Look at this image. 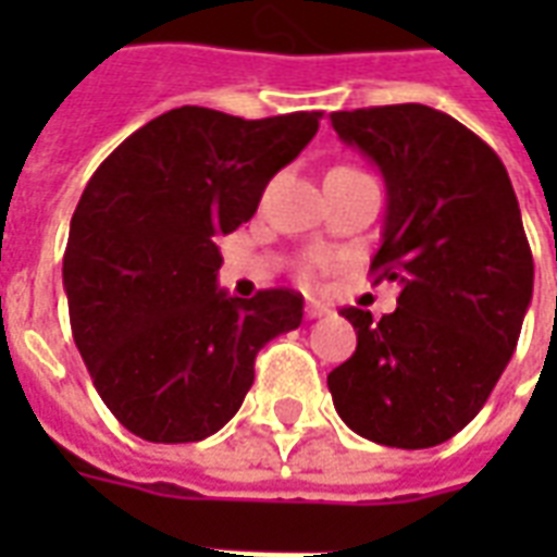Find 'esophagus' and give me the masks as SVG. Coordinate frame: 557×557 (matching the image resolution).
<instances>
[{"instance_id":"1","label":"esophagus","mask_w":557,"mask_h":557,"mask_svg":"<svg viewBox=\"0 0 557 557\" xmlns=\"http://www.w3.org/2000/svg\"><path fill=\"white\" fill-rule=\"evenodd\" d=\"M327 313H331V310H327L325 304L310 301L307 307H304V315H307V319H322V315H327Z\"/></svg>"}]
</instances>
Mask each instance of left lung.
I'll return each mask as SVG.
<instances>
[{
    "label": "left lung",
    "instance_id": "left-lung-1",
    "mask_svg": "<svg viewBox=\"0 0 557 557\" xmlns=\"http://www.w3.org/2000/svg\"><path fill=\"white\" fill-rule=\"evenodd\" d=\"M331 127L382 172V247L370 271L397 280V310L358 334L327 375L343 423L387 447H435L474 420L513 358L534 259L498 154L423 103L331 113Z\"/></svg>",
    "mask_w": 557,
    "mask_h": 557
}]
</instances>
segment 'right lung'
I'll use <instances>...</instances> for the list:
<instances>
[{"instance_id": "1", "label": "right lung", "mask_w": 557, "mask_h": 557, "mask_svg": "<svg viewBox=\"0 0 557 557\" xmlns=\"http://www.w3.org/2000/svg\"><path fill=\"white\" fill-rule=\"evenodd\" d=\"M322 113L238 119L178 107L151 119L91 175L71 218L62 283L71 331L119 423L158 444L230 423L268 339L295 331L304 298L218 286V238L315 137Z\"/></svg>"}]
</instances>
